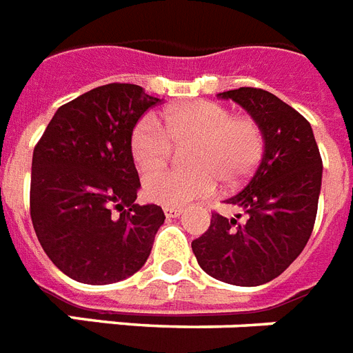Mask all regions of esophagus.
Here are the masks:
<instances>
[{"instance_id": "obj_1", "label": "esophagus", "mask_w": 353, "mask_h": 353, "mask_svg": "<svg viewBox=\"0 0 353 353\" xmlns=\"http://www.w3.org/2000/svg\"><path fill=\"white\" fill-rule=\"evenodd\" d=\"M163 213H165V216H168V219H176V216H180L182 213H184V210H180V208H169V205H165V208H163Z\"/></svg>"}]
</instances>
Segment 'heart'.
Returning <instances> with one entry per match:
<instances>
[{
	"label": "heart",
	"instance_id": "b5f03b06",
	"mask_svg": "<svg viewBox=\"0 0 353 353\" xmlns=\"http://www.w3.org/2000/svg\"><path fill=\"white\" fill-rule=\"evenodd\" d=\"M193 141L188 155L191 172H159L170 152V142ZM131 159L145 176L143 191L149 200L169 208H182L215 193L219 179L233 182L246 176L262 154V132L250 118L231 117L215 101H188L138 120L131 132Z\"/></svg>",
	"mask_w": 353,
	"mask_h": 353
}]
</instances>
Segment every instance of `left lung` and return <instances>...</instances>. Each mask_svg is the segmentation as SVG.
<instances>
[{
	"label": "left lung",
	"mask_w": 353,
	"mask_h": 353,
	"mask_svg": "<svg viewBox=\"0 0 353 353\" xmlns=\"http://www.w3.org/2000/svg\"><path fill=\"white\" fill-rule=\"evenodd\" d=\"M253 118L264 140L262 159L228 204L244 221L213 213L204 235L191 242L208 275L235 286H261L279 277L314 230L323 160L308 120L275 94L253 87L219 92Z\"/></svg>",
	"instance_id": "left-lung-1"
}]
</instances>
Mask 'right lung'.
I'll list each match as a JSON object with an SVG mask.
<instances>
[{"mask_svg":"<svg viewBox=\"0 0 353 353\" xmlns=\"http://www.w3.org/2000/svg\"><path fill=\"white\" fill-rule=\"evenodd\" d=\"M159 101L132 83L97 87L61 105L34 148V231L52 264L78 283L134 275L165 221L160 205L134 204L140 179L129 149L134 125Z\"/></svg>","mask_w":353,"mask_h":353,"instance_id":"right-lung-1","label":"right lung"}]
</instances>
